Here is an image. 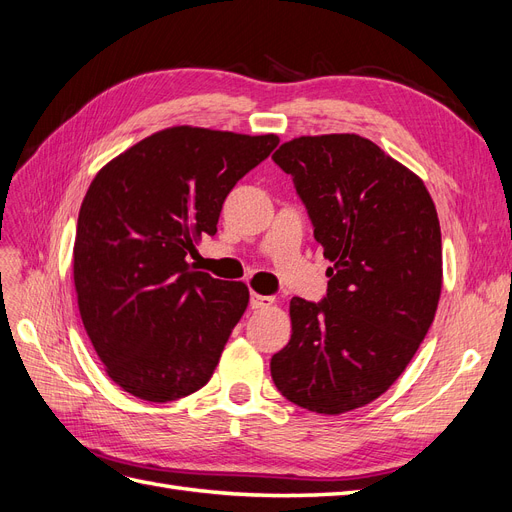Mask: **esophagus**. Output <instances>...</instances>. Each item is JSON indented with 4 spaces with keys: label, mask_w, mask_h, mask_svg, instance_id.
<instances>
[{
    "label": "esophagus",
    "mask_w": 512,
    "mask_h": 512,
    "mask_svg": "<svg viewBox=\"0 0 512 512\" xmlns=\"http://www.w3.org/2000/svg\"><path fill=\"white\" fill-rule=\"evenodd\" d=\"M275 303L273 296H262L258 292L250 294V307L252 309H264V307H271Z\"/></svg>",
    "instance_id": "obj_1"
}]
</instances>
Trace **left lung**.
<instances>
[{
	"label": "left lung",
	"instance_id": "1",
	"mask_svg": "<svg viewBox=\"0 0 512 512\" xmlns=\"http://www.w3.org/2000/svg\"><path fill=\"white\" fill-rule=\"evenodd\" d=\"M273 161L292 175L332 267L322 303L290 301L292 337L271 377L298 407L341 415L390 390L434 322L436 207L419 175L356 133L296 137Z\"/></svg>",
	"mask_w": 512,
	"mask_h": 512
}]
</instances>
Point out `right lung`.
Here are the masks:
<instances>
[{"mask_svg":"<svg viewBox=\"0 0 512 512\" xmlns=\"http://www.w3.org/2000/svg\"><path fill=\"white\" fill-rule=\"evenodd\" d=\"M277 144L273 133L169 127L112 158L88 186L74 243L78 309L125 392L171 402L214 375L250 290L195 271L186 256L216 235L228 192Z\"/></svg>","mask_w":512,"mask_h":512,"instance_id":"right-lung-1","label":"right lung"}]
</instances>
